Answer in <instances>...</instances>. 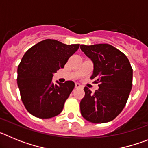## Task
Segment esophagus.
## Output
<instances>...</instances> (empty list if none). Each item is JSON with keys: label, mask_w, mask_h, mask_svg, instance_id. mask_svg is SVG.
Returning <instances> with one entry per match:
<instances>
[{"label": "esophagus", "mask_w": 148, "mask_h": 148, "mask_svg": "<svg viewBox=\"0 0 148 148\" xmlns=\"http://www.w3.org/2000/svg\"><path fill=\"white\" fill-rule=\"evenodd\" d=\"M81 85L80 84H78V83H76L75 84V88H76V89H78V88H81Z\"/></svg>", "instance_id": "esophagus-1"}]
</instances>
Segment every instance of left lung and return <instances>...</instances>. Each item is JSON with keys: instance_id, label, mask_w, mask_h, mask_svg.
Here are the masks:
<instances>
[{"instance_id": "left-lung-1", "label": "left lung", "mask_w": 148, "mask_h": 148, "mask_svg": "<svg viewBox=\"0 0 148 148\" xmlns=\"http://www.w3.org/2000/svg\"><path fill=\"white\" fill-rule=\"evenodd\" d=\"M81 49L93 63L91 79L99 83L92 93L85 87L80 102L81 113L92 123H106L114 119L127 103L133 82V69L123 53L108 44L81 45Z\"/></svg>"}]
</instances>
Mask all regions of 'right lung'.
I'll return each mask as SVG.
<instances>
[{
  "label": "right lung",
  "mask_w": 148,
  "mask_h": 148,
  "mask_svg": "<svg viewBox=\"0 0 148 148\" xmlns=\"http://www.w3.org/2000/svg\"><path fill=\"white\" fill-rule=\"evenodd\" d=\"M78 48L79 44L46 39L26 52L18 65L17 82L22 102L30 114L49 119L61 113L75 83L66 81L55 84L53 74L64 68Z\"/></svg>",
  "instance_id": "right-lung-1"
}]
</instances>
